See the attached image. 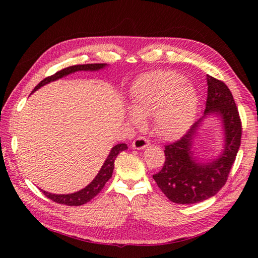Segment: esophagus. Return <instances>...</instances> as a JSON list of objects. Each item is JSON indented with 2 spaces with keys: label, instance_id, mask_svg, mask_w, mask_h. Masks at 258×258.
Masks as SVG:
<instances>
[{
  "label": "esophagus",
  "instance_id": "obj_1",
  "mask_svg": "<svg viewBox=\"0 0 258 258\" xmlns=\"http://www.w3.org/2000/svg\"><path fill=\"white\" fill-rule=\"evenodd\" d=\"M149 145H150V141L146 138H144V136H140V138L134 140L132 143V147L134 150H144L145 147Z\"/></svg>",
  "mask_w": 258,
  "mask_h": 258
}]
</instances>
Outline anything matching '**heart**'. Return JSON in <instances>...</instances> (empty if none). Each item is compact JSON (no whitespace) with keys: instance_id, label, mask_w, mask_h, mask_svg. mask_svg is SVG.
Returning a JSON list of instances; mask_svg holds the SVG:
<instances>
[{"instance_id":"b5f03b06","label":"heart","mask_w":258,"mask_h":258,"mask_svg":"<svg viewBox=\"0 0 258 258\" xmlns=\"http://www.w3.org/2000/svg\"><path fill=\"white\" fill-rule=\"evenodd\" d=\"M133 108L128 118L135 125L154 116L157 133L175 139L187 131L199 108V94L184 76L171 71H153L141 75L132 91Z\"/></svg>"}]
</instances>
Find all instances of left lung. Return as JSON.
Returning a JSON list of instances; mask_svg holds the SVG:
<instances>
[{"label":"left lung","mask_w":258,"mask_h":258,"mask_svg":"<svg viewBox=\"0 0 258 258\" xmlns=\"http://www.w3.org/2000/svg\"><path fill=\"white\" fill-rule=\"evenodd\" d=\"M207 85L204 116L182 139L165 146L164 166L153 175L167 199L177 204H195L217 194L226 183L240 146L242 122L231 91L224 82L208 75ZM212 113L222 119L224 147L220 156L204 163L194 157L192 143L202 120Z\"/></svg>","instance_id":"1"}]
</instances>
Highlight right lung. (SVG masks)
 Wrapping results in <instances>:
<instances>
[{
	"label": "right lung",
	"mask_w": 258,
	"mask_h": 258,
	"mask_svg": "<svg viewBox=\"0 0 258 258\" xmlns=\"http://www.w3.org/2000/svg\"><path fill=\"white\" fill-rule=\"evenodd\" d=\"M106 65L107 64L97 63V64H83V65H73V67H69L67 69L58 71V72H56L54 75L48 76V78L41 81L40 83L37 84V86H35V89L33 90V92H35L43 85L50 83V82L62 79L69 74L78 72V71H98L105 68ZM126 149H127V145L124 143L115 145L111 150V152H109L107 158L105 160V162H104L102 168L100 169V172H98L95 178L93 179L92 182L83 189L75 191V193H72V194H52L45 190H42V193L44 194L47 199H50L55 203H58V204L68 205V206H80V205L85 204V203L90 202L92 199H94V197L103 189L107 180L112 177L115 158H116V156L120 152L125 151Z\"/></svg>",
	"instance_id": "right-lung-1"
}]
</instances>
